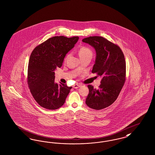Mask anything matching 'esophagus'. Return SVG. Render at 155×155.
Listing matches in <instances>:
<instances>
[{
  "mask_svg": "<svg viewBox=\"0 0 155 155\" xmlns=\"http://www.w3.org/2000/svg\"><path fill=\"white\" fill-rule=\"evenodd\" d=\"M80 87H81V85H80V84H75V85H73V88H75V89L78 88Z\"/></svg>",
  "mask_w": 155,
  "mask_h": 155,
  "instance_id": "obj_1",
  "label": "esophagus"
}]
</instances>
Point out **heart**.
<instances>
[{
  "instance_id": "heart-1",
  "label": "heart",
  "mask_w": 155,
  "mask_h": 155,
  "mask_svg": "<svg viewBox=\"0 0 155 155\" xmlns=\"http://www.w3.org/2000/svg\"><path fill=\"white\" fill-rule=\"evenodd\" d=\"M92 55V51L90 48H88L87 47H82L80 48L79 50V55L80 57L84 56V55ZM69 55L67 54L66 55L65 58H67L68 57Z\"/></svg>"
}]
</instances>
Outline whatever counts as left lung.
Segmentation results:
<instances>
[{
    "mask_svg": "<svg viewBox=\"0 0 155 155\" xmlns=\"http://www.w3.org/2000/svg\"><path fill=\"white\" fill-rule=\"evenodd\" d=\"M82 41L94 48L96 58L92 73H97L102 78L98 90L88 85L89 94L85 103L92 109H104L117 99L124 85L126 76L124 55L119 46L102 37L90 36Z\"/></svg>",
    "mask_w": 155,
    "mask_h": 155,
    "instance_id": "obj_1",
    "label": "left lung"
}]
</instances>
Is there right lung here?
<instances>
[{"instance_id": "add662e5", "label": "right lung", "mask_w": 155, "mask_h": 155, "mask_svg": "<svg viewBox=\"0 0 155 155\" xmlns=\"http://www.w3.org/2000/svg\"><path fill=\"white\" fill-rule=\"evenodd\" d=\"M78 39V37H53L32 51L28 65V85L41 107L53 110L64 105L72 87L55 83L54 71L62 66L64 57Z\"/></svg>"}]
</instances>
